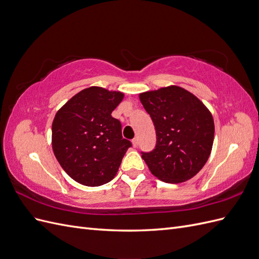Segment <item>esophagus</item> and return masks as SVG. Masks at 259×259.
Listing matches in <instances>:
<instances>
[{
  "instance_id": "esophagus-1",
  "label": "esophagus",
  "mask_w": 259,
  "mask_h": 259,
  "mask_svg": "<svg viewBox=\"0 0 259 259\" xmlns=\"http://www.w3.org/2000/svg\"><path fill=\"white\" fill-rule=\"evenodd\" d=\"M133 146H134V147H137L138 146V138L137 137H135L134 139H133Z\"/></svg>"
}]
</instances>
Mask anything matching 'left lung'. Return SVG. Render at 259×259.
<instances>
[{"instance_id": "1", "label": "left lung", "mask_w": 259, "mask_h": 259, "mask_svg": "<svg viewBox=\"0 0 259 259\" xmlns=\"http://www.w3.org/2000/svg\"><path fill=\"white\" fill-rule=\"evenodd\" d=\"M156 134L152 151L142 152L151 173L169 184L183 183L204 166L214 142V120L193 94L168 86L139 95Z\"/></svg>"}]
</instances>
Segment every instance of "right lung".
Instances as JSON below:
<instances>
[{
    "mask_svg": "<svg viewBox=\"0 0 259 259\" xmlns=\"http://www.w3.org/2000/svg\"><path fill=\"white\" fill-rule=\"evenodd\" d=\"M123 97L120 92L92 86L77 93L55 115L53 151L76 183L97 187L116 175L132 147L122 136L121 122L111 115Z\"/></svg>",
    "mask_w": 259,
    "mask_h": 259,
    "instance_id": "add662e5",
    "label": "right lung"
}]
</instances>
